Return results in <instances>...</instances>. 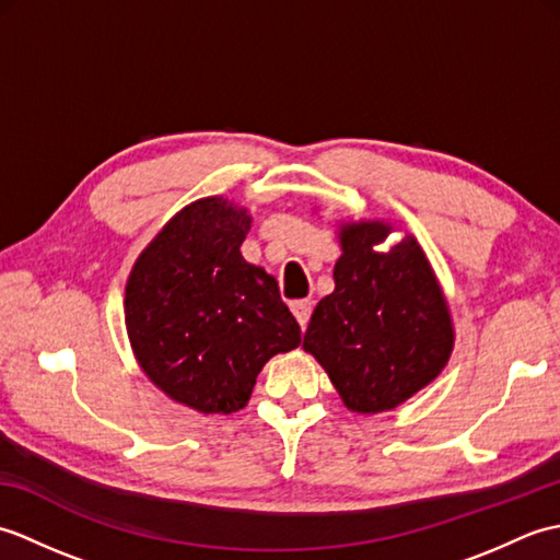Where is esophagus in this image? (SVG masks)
I'll return each instance as SVG.
<instances>
[{
	"mask_svg": "<svg viewBox=\"0 0 560 560\" xmlns=\"http://www.w3.org/2000/svg\"><path fill=\"white\" fill-rule=\"evenodd\" d=\"M291 311H293V315H295V319H299L301 323V327L305 329L307 327V323H311V315H313V301H293L291 303Z\"/></svg>",
	"mask_w": 560,
	"mask_h": 560,
	"instance_id": "34e87169",
	"label": "esophagus"
}]
</instances>
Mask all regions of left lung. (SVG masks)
<instances>
[{"label":"left lung","instance_id":"1","mask_svg":"<svg viewBox=\"0 0 560 560\" xmlns=\"http://www.w3.org/2000/svg\"><path fill=\"white\" fill-rule=\"evenodd\" d=\"M383 223L341 231L335 293L317 303L303 337L343 404L361 413L395 409L443 371L452 325L431 265L411 235L375 253Z\"/></svg>","mask_w":560,"mask_h":560}]
</instances>
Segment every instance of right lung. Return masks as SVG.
I'll return each mask as SVG.
<instances>
[{
    "mask_svg": "<svg viewBox=\"0 0 560 560\" xmlns=\"http://www.w3.org/2000/svg\"><path fill=\"white\" fill-rule=\"evenodd\" d=\"M245 209L219 197L185 207L129 273L125 323L139 365L201 413L243 409L271 355L301 343L277 279L247 265Z\"/></svg>",
    "mask_w": 560,
    "mask_h": 560,
    "instance_id": "obj_1",
    "label": "right lung"
}]
</instances>
